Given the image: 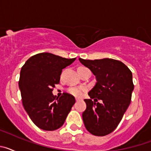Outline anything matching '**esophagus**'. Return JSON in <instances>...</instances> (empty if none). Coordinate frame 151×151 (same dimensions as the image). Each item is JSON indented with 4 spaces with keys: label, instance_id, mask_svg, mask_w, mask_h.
I'll list each match as a JSON object with an SVG mask.
<instances>
[{
    "label": "esophagus",
    "instance_id": "34e87169",
    "mask_svg": "<svg viewBox=\"0 0 151 151\" xmlns=\"http://www.w3.org/2000/svg\"><path fill=\"white\" fill-rule=\"evenodd\" d=\"M76 101H80V98H78V97H76Z\"/></svg>",
    "mask_w": 151,
    "mask_h": 151
}]
</instances>
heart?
I'll use <instances>...</instances> for the list:
<instances>
[{
    "label": "heart",
    "instance_id": "1",
    "mask_svg": "<svg viewBox=\"0 0 151 151\" xmlns=\"http://www.w3.org/2000/svg\"><path fill=\"white\" fill-rule=\"evenodd\" d=\"M85 91V89L84 88H70L68 89V92L69 94L78 97H82Z\"/></svg>",
    "mask_w": 151,
    "mask_h": 151
}]
</instances>
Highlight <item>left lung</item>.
Instances as JSON below:
<instances>
[{"label":"left lung","mask_w":151,"mask_h":151,"mask_svg":"<svg viewBox=\"0 0 151 151\" xmlns=\"http://www.w3.org/2000/svg\"><path fill=\"white\" fill-rule=\"evenodd\" d=\"M78 60L97 79L88 92L90 99L84 100L86 103V110L82 113L84 124L91 134L106 135L116 129L130 104L134 90L132 73L116 60ZM97 99L102 102H97Z\"/></svg>","instance_id":"8db88e82"}]
</instances>
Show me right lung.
<instances>
[{"label": "right lung", "mask_w": 151, "mask_h": 151, "mask_svg": "<svg viewBox=\"0 0 151 151\" xmlns=\"http://www.w3.org/2000/svg\"><path fill=\"white\" fill-rule=\"evenodd\" d=\"M75 60L41 53L31 57L22 66L19 81L22 105L39 129L54 131L60 128L76 102L68 93L60 98L52 94L53 88L59 84L62 69Z\"/></svg>", "instance_id": "1"}]
</instances>
